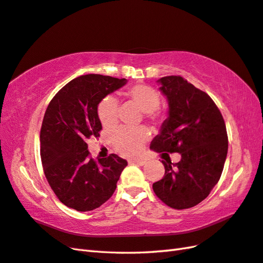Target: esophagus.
<instances>
[{"mask_svg":"<svg viewBox=\"0 0 263 263\" xmlns=\"http://www.w3.org/2000/svg\"><path fill=\"white\" fill-rule=\"evenodd\" d=\"M129 162H130V163H133V164H139V166H143V164L145 163V160H142V159H133V160H130Z\"/></svg>","mask_w":263,"mask_h":263,"instance_id":"obj_1","label":"esophagus"}]
</instances>
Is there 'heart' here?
I'll return each mask as SVG.
<instances>
[{
	"mask_svg": "<svg viewBox=\"0 0 263 263\" xmlns=\"http://www.w3.org/2000/svg\"><path fill=\"white\" fill-rule=\"evenodd\" d=\"M126 96L133 102L140 111L146 114L149 119H157L159 113L157 108L160 105V95L148 85H136L126 91ZM97 115L104 127H111L118 120V102L112 96H106L97 106ZM148 139L142 130L121 127L113 134V144L121 155L125 157L138 156L142 151Z\"/></svg>",
	"mask_w": 263,
	"mask_h": 263,
	"instance_id": "heart-1",
	"label": "heart"
}]
</instances>
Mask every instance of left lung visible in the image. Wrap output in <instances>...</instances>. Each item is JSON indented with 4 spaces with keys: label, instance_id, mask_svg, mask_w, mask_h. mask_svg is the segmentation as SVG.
<instances>
[{
    "label": "left lung",
    "instance_id": "obj_1",
    "mask_svg": "<svg viewBox=\"0 0 263 263\" xmlns=\"http://www.w3.org/2000/svg\"><path fill=\"white\" fill-rule=\"evenodd\" d=\"M169 104L168 118L150 149L178 152L179 162H164V176L152 185L164 204L185 210L209 196L224 168L228 155V133L218 107L205 91L181 76L158 81Z\"/></svg>",
    "mask_w": 263,
    "mask_h": 263
}]
</instances>
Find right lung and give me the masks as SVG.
<instances>
[{"label":"right lung","mask_w":263,"mask_h":263,"mask_svg":"<svg viewBox=\"0 0 263 263\" xmlns=\"http://www.w3.org/2000/svg\"><path fill=\"white\" fill-rule=\"evenodd\" d=\"M126 84L125 78L89 74L72 79L53 96L40 131L45 176L64 205L78 212L93 211L112 196L127 166L118 155L95 161L87 140L99 138L100 102Z\"/></svg>","instance_id":"obj_1"}]
</instances>
